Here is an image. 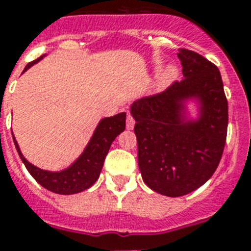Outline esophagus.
I'll use <instances>...</instances> for the list:
<instances>
[{"label":"esophagus","instance_id":"1","mask_svg":"<svg viewBox=\"0 0 251 251\" xmlns=\"http://www.w3.org/2000/svg\"><path fill=\"white\" fill-rule=\"evenodd\" d=\"M135 125V120L133 118V116L130 113H127V120H126V129L131 130Z\"/></svg>","mask_w":251,"mask_h":251}]
</instances>
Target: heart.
<instances>
[{"label": "heart", "instance_id": "b5f03b06", "mask_svg": "<svg viewBox=\"0 0 251 251\" xmlns=\"http://www.w3.org/2000/svg\"><path fill=\"white\" fill-rule=\"evenodd\" d=\"M176 76H177V69L175 66H168L164 72L160 73V75L157 76L156 87L165 88V87L169 86L176 79Z\"/></svg>", "mask_w": 251, "mask_h": 251}]
</instances>
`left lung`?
<instances>
[{
    "instance_id": "8db88e82",
    "label": "left lung",
    "mask_w": 251,
    "mask_h": 251,
    "mask_svg": "<svg viewBox=\"0 0 251 251\" xmlns=\"http://www.w3.org/2000/svg\"><path fill=\"white\" fill-rule=\"evenodd\" d=\"M177 56L185 78L131 104L142 178L167 197L189 194L211 178L228 129V101L218 66L189 49H179ZM190 98L200 101L198 120L186 118L184 101Z\"/></svg>"
}]
</instances>
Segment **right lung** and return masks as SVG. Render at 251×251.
<instances>
[{"mask_svg":"<svg viewBox=\"0 0 251 251\" xmlns=\"http://www.w3.org/2000/svg\"><path fill=\"white\" fill-rule=\"evenodd\" d=\"M43 57L44 56L29 62L23 72L31 68L33 64L39 62ZM125 112L112 116V117L102 118L101 121L99 122L98 127L95 130L94 135L88 142L87 147L84 149L83 153L70 167L61 172L44 171V169H40V168L28 163L25 160V157L22 155L21 149H19L14 135L13 139L23 164L25 165L29 175L32 176L41 186L45 187L47 190L56 193V194L70 195L86 190L98 181L106 153L110 149V145L118 134H121L125 130Z\"/></svg>","mask_w":251,"mask_h":251,"instance_id":"1","label":"right lung"}]
</instances>
